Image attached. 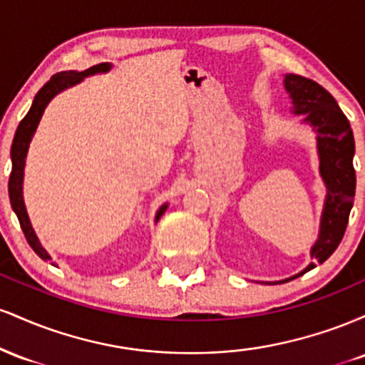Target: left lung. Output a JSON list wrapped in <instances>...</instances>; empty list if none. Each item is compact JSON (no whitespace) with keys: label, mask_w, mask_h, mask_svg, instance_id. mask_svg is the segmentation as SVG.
Segmentation results:
<instances>
[{"label":"left lung","mask_w":365,"mask_h":365,"mask_svg":"<svg viewBox=\"0 0 365 365\" xmlns=\"http://www.w3.org/2000/svg\"><path fill=\"white\" fill-rule=\"evenodd\" d=\"M284 89L292 98L293 113L305 115V123L312 125L317 132V154L319 173L326 185V199L322 207L319 238L311 249L314 262L322 264L340 245L349 225L350 209L355 197L354 132L343 111L324 87L302 75H284ZM311 262L302 273L267 284H278L299 278L311 271L316 264Z\"/></svg>","instance_id":"8db88e82"}]
</instances>
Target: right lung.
Masks as SVG:
<instances>
[{
	"mask_svg": "<svg viewBox=\"0 0 365 365\" xmlns=\"http://www.w3.org/2000/svg\"><path fill=\"white\" fill-rule=\"evenodd\" d=\"M111 68L110 63H99V65L91 66V68L83 70V72H60L53 75L48 82L41 87V91L37 92L34 101H32L31 110H29L27 115L24 116V120L19 123V128H16L14 144H11V173L10 180H8V194H10V202L11 207H14L16 217H19L20 226H22V232L25 238H27L29 245L32 247V250L39 255L44 261H51V255L44 250V247L41 245L39 238L34 233V228H32L31 220H29L27 209H25L24 204V195H22V183H24V168H25V158H27L29 144H31L32 137H34V132L39 125L41 116L48 106L49 101L56 94H60L61 91L68 89V87L75 86V83L82 82L83 77H89V75L94 73H104ZM168 204L159 207L156 221L163 216V212L166 211Z\"/></svg>",
	"mask_w": 365,
	"mask_h": 365,
	"instance_id": "right-lung-1",
	"label": "right lung"
}]
</instances>
